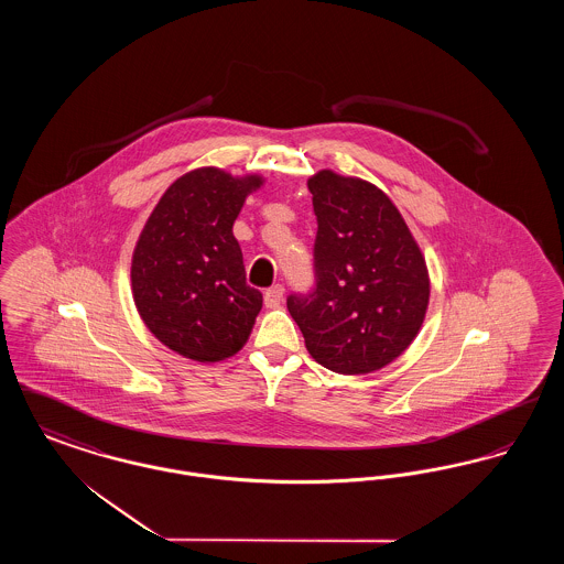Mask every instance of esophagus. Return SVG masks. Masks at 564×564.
Instances as JSON below:
<instances>
[{"instance_id": "34e87169", "label": "esophagus", "mask_w": 564, "mask_h": 564, "mask_svg": "<svg viewBox=\"0 0 564 564\" xmlns=\"http://www.w3.org/2000/svg\"><path fill=\"white\" fill-rule=\"evenodd\" d=\"M283 294H285L283 285H272L270 290H267V294H264V304L269 308H279L283 304Z\"/></svg>"}]
</instances>
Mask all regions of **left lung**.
I'll use <instances>...</instances> for the list:
<instances>
[{
  "mask_svg": "<svg viewBox=\"0 0 564 564\" xmlns=\"http://www.w3.org/2000/svg\"><path fill=\"white\" fill-rule=\"evenodd\" d=\"M317 215V288L290 295L306 350L336 375H370L419 336L431 281L425 256L382 189L322 169L308 177Z\"/></svg>",
  "mask_w": 564,
  "mask_h": 564,
  "instance_id": "obj_1",
  "label": "left lung"
}]
</instances>
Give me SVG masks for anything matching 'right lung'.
Returning <instances> with one entry per match:
<instances>
[{
	"label": "right lung",
	"instance_id": "add662e5",
	"mask_svg": "<svg viewBox=\"0 0 564 564\" xmlns=\"http://www.w3.org/2000/svg\"><path fill=\"white\" fill-rule=\"evenodd\" d=\"M258 173L200 166L177 177L148 217L131 260L134 306L145 327L177 355L215 364L249 340L262 294L245 283L235 219Z\"/></svg>",
	"mask_w": 564,
	"mask_h": 564
}]
</instances>
